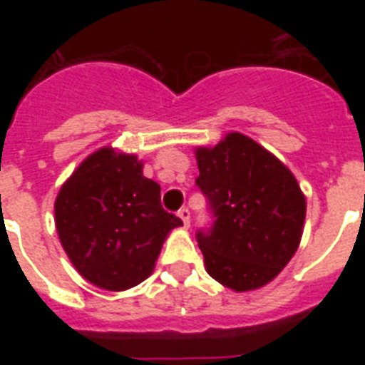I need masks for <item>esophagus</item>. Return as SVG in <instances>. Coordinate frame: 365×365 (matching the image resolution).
<instances>
[{"mask_svg":"<svg viewBox=\"0 0 365 365\" xmlns=\"http://www.w3.org/2000/svg\"><path fill=\"white\" fill-rule=\"evenodd\" d=\"M178 216L182 217V222L185 227H189V225H191V212H189V208H182V210L178 212Z\"/></svg>","mask_w":365,"mask_h":365,"instance_id":"obj_1","label":"esophagus"}]
</instances>
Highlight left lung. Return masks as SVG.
I'll list each match as a JSON object with an SVG mask.
<instances>
[{"instance_id": "1", "label": "left lung", "mask_w": 365, "mask_h": 365, "mask_svg": "<svg viewBox=\"0 0 365 365\" xmlns=\"http://www.w3.org/2000/svg\"><path fill=\"white\" fill-rule=\"evenodd\" d=\"M197 185L214 223L197 231L206 271L235 292L269 284L299 246L305 195L284 163L240 132L197 148Z\"/></svg>"}]
</instances>
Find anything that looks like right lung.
Returning a JSON list of instances; mask_svg holds the SVG:
<instances>
[{
  "instance_id": "obj_1",
  "label": "right lung",
  "mask_w": 365,
  "mask_h": 365,
  "mask_svg": "<svg viewBox=\"0 0 365 365\" xmlns=\"http://www.w3.org/2000/svg\"><path fill=\"white\" fill-rule=\"evenodd\" d=\"M136 155L102 148L77 166L54 200L62 248L85 280L110 292L153 272L163 242L182 220L160 206V185Z\"/></svg>"
}]
</instances>
